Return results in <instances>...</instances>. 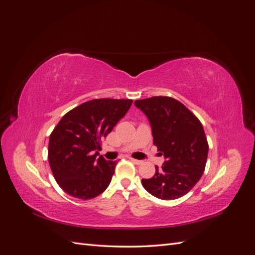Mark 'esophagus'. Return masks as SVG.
<instances>
[{
    "mask_svg": "<svg viewBox=\"0 0 255 255\" xmlns=\"http://www.w3.org/2000/svg\"><path fill=\"white\" fill-rule=\"evenodd\" d=\"M129 160L132 161V163H134V164H136V165H140L142 161L141 160H139V159H135V158H129Z\"/></svg>",
    "mask_w": 255,
    "mask_h": 255,
    "instance_id": "34e87169",
    "label": "esophagus"
}]
</instances>
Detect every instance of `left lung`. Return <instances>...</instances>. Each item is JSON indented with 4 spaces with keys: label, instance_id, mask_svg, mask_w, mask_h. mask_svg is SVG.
I'll use <instances>...</instances> for the list:
<instances>
[{
    "label": "left lung",
    "instance_id": "obj_1",
    "mask_svg": "<svg viewBox=\"0 0 255 255\" xmlns=\"http://www.w3.org/2000/svg\"><path fill=\"white\" fill-rule=\"evenodd\" d=\"M148 118L153 143L164 154L160 169L151 179H142L143 188L161 200L186 195L205 169L208 144L201 122L186 106L170 97H152L135 101Z\"/></svg>",
    "mask_w": 255,
    "mask_h": 255
}]
</instances>
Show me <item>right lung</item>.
<instances>
[{
	"label": "right lung",
	"instance_id": "add662e5",
	"mask_svg": "<svg viewBox=\"0 0 255 255\" xmlns=\"http://www.w3.org/2000/svg\"><path fill=\"white\" fill-rule=\"evenodd\" d=\"M132 102L91 100L68 112L53 129L49 163L57 184L68 195L89 200L109 187L117 161H107L100 155V144L125 117Z\"/></svg>",
	"mask_w": 255,
	"mask_h": 255
}]
</instances>
